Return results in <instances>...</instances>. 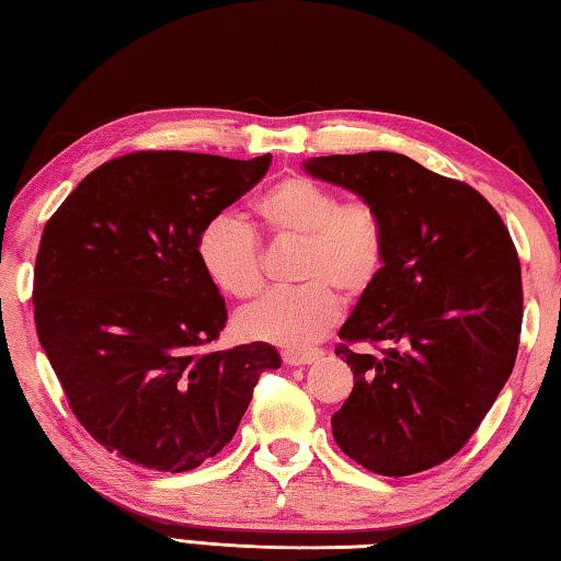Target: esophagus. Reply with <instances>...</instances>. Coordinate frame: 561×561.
I'll return each instance as SVG.
<instances>
[{"instance_id": "1", "label": "esophagus", "mask_w": 561, "mask_h": 561, "mask_svg": "<svg viewBox=\"0 0 561 561\" xmlns=\"http://www.w3.org/2000/svg\"><path fill=\"white\" fill-rule=\"evenodd\" d=\"M321 354H324V351L304 348V351H284L282 358H284V364H289V366H307V364H314L317 358H321Z\"/></svg>"}]
</instances>
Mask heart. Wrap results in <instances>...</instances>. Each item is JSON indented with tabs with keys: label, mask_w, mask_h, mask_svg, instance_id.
Segmentation results:
<instances>
[{
	"label": "heart",
	"mask_w": 561,
	"mask_h": 561,
	"mask_svg": "<svg viewBox=\"0 0 561 561\" xmlns=\"http://www.w3.org/2000/svg\"><path fill=\"white\" fill-rule=\"evenodd\" d=\"M254 215L274 242L297 244L294 289H277L244 309L237 329L247 339L299 348L336 324L341 294L358 297L383 270L388 237L383 217L368 201H341L311 178H287L270 187ZM197 260L217 289L234 299L257 297L264 260L257 234L230 215H217L197 237Z\"/></svg>",
	"instance_id": "1"
}]
</instances>
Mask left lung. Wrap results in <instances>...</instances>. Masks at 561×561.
Instances as JSON below:
<instances>
[{
  "label": "left lung",
  "mask_w": 561,
  "mask_h": 561,
  "mask_svg": "<svg viewBox=\"0 0 561 561\" xmlns=\"http://www.w3.org/2000/svg\"><path fill=\"white\" fill-rule=\"evenodd\" d=\"M304 168L374 203L388 237L381 274L339 331L354 391L331 415L334 440L386 478L431 470L472 438L515 366V242L478 190L408 156H321Z\"/></svg>",
  "instance_id": "1"
}]
</instances>
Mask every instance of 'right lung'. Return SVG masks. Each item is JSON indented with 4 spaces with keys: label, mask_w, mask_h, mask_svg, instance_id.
<instances>
[{
    "label": "right lung",
    "mask_w": 561,
    "mask_h": 561,
    "mask_svg": "<svg viewBox=\"0 0 561 561\" xmlns=\"http://www.w3.org/2000/svg\"><path fill=\"white\" fill-rule=\"evenodd\" d=\"M272 156L138 150L76 185L42 232L34 321L66 401L96 443L158 472L195 470L240 425L279 354L213 351L227 309L197 237Z\"/></svg>",
    "instance_id": "obj_1"
}]
</instances>
